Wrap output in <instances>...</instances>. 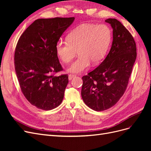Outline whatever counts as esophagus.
<instances>
[{"label": "esophagus", "instance_id": "esophagus-1", "mask_svg": "<svg viewBox=\"0 0 151 151\" xmlns=\"http://www.w3.org/2000/svg\"><path fill=\"white\" fill-rule=\"evenodd\" d=\"M74 77H76V75H74V74H69V75H68V79L71 80L72 78H74Z\"/></svg>", "mask_w": 151, "mask_h": 151}]
</instances>
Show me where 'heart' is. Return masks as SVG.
I'll list each match as a JSON object with an SVG mask.
<instances>
[{
	"instance_id": "obj_1",
	"label": "heart",
	"mask_w": 151,
	"mask_h": 151,
	"mask_svg": "<svg viewBox=\"0 0 151 151\" xmlns=\"http://www.w3.org/2000/svg\"><path fill=\"white\" fill-rule=\"evenodd\" d=\"M111 40V31L105 24H83L72 31L67 40H60L56 43L55 52L58 58L68 63L77 53V60L68 68V72L81 73L91 62L96 65L106 53Z\"/></svg>"
}]
</instances>
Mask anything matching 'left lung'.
Segmentation results:
<instances>
[{"mask_svg": "<svg viewBox=\"0 0 151 151\" xmlns=\"http://www.w3.org/2000/svg\"><path fill=\"white\" fill-rule=\"evenodd\" d=\"M113 28L111 48L106 58L83 81L81 96L95 111L113 106L124 94L137 57L135 42L131 33L116 19L105 20Z\"/></svg>", "mask_w": 151, "mask_h": 151, "instance_id": "left-lung-1", "label": "left lung"}]
</instances>
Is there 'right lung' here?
<instances>
[{"mask_svg":"<svg viewBox=\"0 0 151 151\" xmlns=\"http://www.w3.org/2000/svg\"><path fill=\"white\" fill-rule=\"evenodd\" d=\"M74 19V17L36 19L18 40L14 53L17 78L25 98L38 109L50 110L62 102L68 76H54L63 70L55 45Z\"/></svg>","mask_w":151,"mask_h":151,"instance_id":"1","label":"right lung"}]
</instances>
